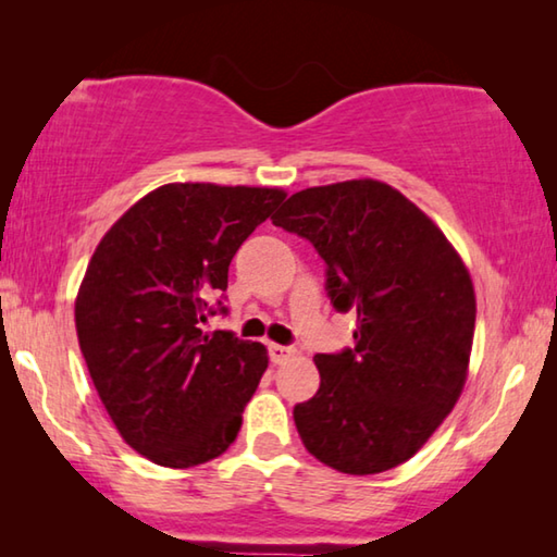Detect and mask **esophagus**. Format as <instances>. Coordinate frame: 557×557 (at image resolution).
<instances>
[{
	"mask_svg": "<svg viewBox=\"0 0 557 557\" xmlns=\"http://www.w3.org/2000/svg\"><path fill=\"white\" fill-rule=\"evenodd\" d=\"M268 354H270V361L272 363H282L287 361L292 356V348L289 346H282V344H268Z\"/></svg>",
	"mask_w": 557,
	"mask_h": 557,
	"instance_id": "1",
	"label": "esophagus"
}]
</instances>
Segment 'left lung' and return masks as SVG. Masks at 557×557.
Masks as SVG:
<instances>
[{"instance_id": "8db88e82", "label": "left lung", "mask_w": 557, "mask_h": 557, "mask_svg": "<svg viewBox=\"0 0 557 557\" xmlns=\"http://www.w3.org/2000/svg\"><path fill=\"white\" fill-rule=\"evenodd\" d=\"M272 223L314 245L336 312L356 309L354 346L317 354L314 398L295 405L301 442L344 474L410 459L467 381L476 299L435 223L373 178L292 194Z\"/></svg>"}]
</instances>
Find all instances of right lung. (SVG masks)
<instances>
[{
    "label": "right lung",
    "mask_w": 557,
    "mask_h": 557,
    "mask_svg": "<svg viewBox=\"0 0 557 557\" xmlns=\"http://www.w3.org/2000/svg\"><path fill=\"white\" fill-rule=\"evenodd\" d=\"M280 188L166 184L139 199L92 252L75 299L90 379L127 445L162 467L215 459L238 437L268 351L225 314L231 260L285 201Z\"/></svg>",
    "instance_id": "1"
}]
</instances>
